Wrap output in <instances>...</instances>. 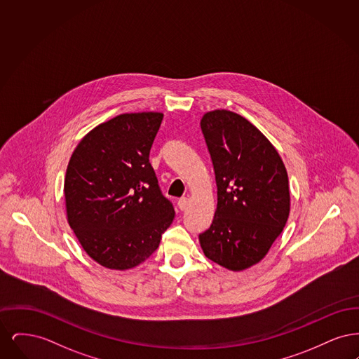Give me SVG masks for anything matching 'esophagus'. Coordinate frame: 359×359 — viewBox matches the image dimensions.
<instances>
[{"mask_svg": "<svg viewBox=\"0 0 359 359\" xmlns=\"http://www.w3.org/2000/svg\"><path fill=\"white\" fill-rule=\"evenodd\" d=\"M188 203H189V202H188L187 198H182V199L177 201V205H179V208H180L182 211L187 210Z\"/></svg>", "mask_w": 359, "mask_h": 359, "instance_id": "esophagus-1", "label": "esophagus"}]
</instances>
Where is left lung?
I'll list each match as a JSON object with an SVG mask.
<instances>
[{
    "label": "left lung",
    "instance_id": "left-lung-1",
    "mask_svg": "<svg viewBox=\"0 0 359 359\" xmlns=\"http://www.w3.org/2000/svg\"><path fill=\"white\" fill-rule=\"evenodd\" d=\"M201 128L214 165L218 203L199 242L208 259L241 272L266 256L285 227L288 173L272 142L237 113L207 111Z\"/></svg>",
    "mask_w": 359,
    "mask_h": 359
}]
</instances>
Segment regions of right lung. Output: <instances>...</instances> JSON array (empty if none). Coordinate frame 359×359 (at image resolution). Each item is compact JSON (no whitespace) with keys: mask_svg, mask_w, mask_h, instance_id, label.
Returning <instances> with one entry per match:
<instances>
[{"mask_svg":"<svg viewBox=\"0 0 359 359\" xmlns=\"http://www.w3.org/2000/svg\"><path fill=\"white\" fill-rule=\"evenodd\" d=\"M164 114L125 113L95 126L71 154L65 177L69 227L107 269H132L154 253L175 210L149 152Z\"/></svg>","mask_w":359,"mask_h":359,"instance_id":"add662e5","label":"right lung"}]
</instances>
